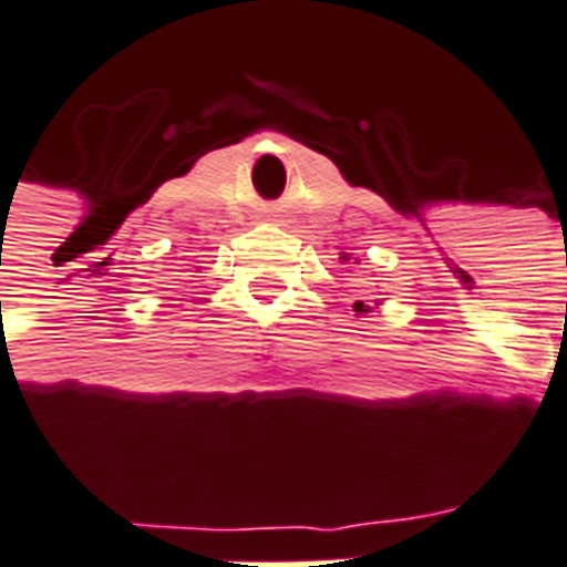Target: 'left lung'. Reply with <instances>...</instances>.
<instances>
[{
  "mask_svg": "<svg viewBox=\"0 0 567 567\" xmlns=\"http://www.w3.org/2000/svg\"><path fill=\"white\" fill-rule=\"evenodd\" d=\"M342 261H348V251H342ZM354 312L363 316V312H369V306H363V300H358V303H354Z\"/></svg>",
  "mask_w": 567,
  "mask_h": 567,
  "instance_id": "left-lung-1",
  "label": "left lung"
}]
</instances>
